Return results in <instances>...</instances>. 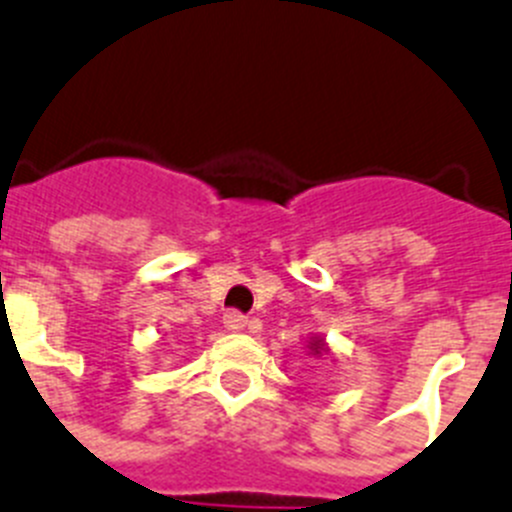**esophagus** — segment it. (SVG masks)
I'll use <instances>...</instances> for the list:
<instances>
[{
	"mask_svg": "<svg viewBox=\"0 0 512 512\" xmlns=\"http://www.w3.org/2000/svg\"><path fill=\"white\" fill-rule=\"evenodd\" d=\"M224 328H227V331H232V333L245 331L247 318L242 313H237V310H229V313H224Z\"/></svg>",
	"mask_w": 512,
	"mask_h": 512,
	"instance_id": "esophagus-1",
	"label": "esophagus"
}]
</instances>
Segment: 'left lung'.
<instances>
[{
    "mask_svg": "<svg viewBox=\"0 0 512 512\" xmlns=\"http://www.w3.org/2000/svg\"><path fill=\"white\" fill-rule=\"evenodd\" d=\"M308 353H310V356H315V358H321V356H326V353H331V346H328L326 338H323V336H310Z\"/></svg>",
    "mask_w": 512,
    "mask_h": 512,
    "instance_id": "1",
    "label": "left lung"
}]
</instances>
